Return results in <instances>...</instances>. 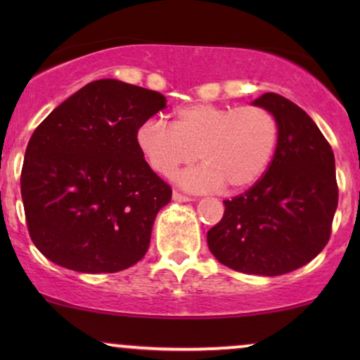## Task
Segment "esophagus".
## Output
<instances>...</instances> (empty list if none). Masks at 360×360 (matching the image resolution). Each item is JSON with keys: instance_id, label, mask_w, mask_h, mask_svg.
<instances>
[{"instance_id": "obj_1", "label": "esophagus", "mask_w": 360, "mask_h": 360, "mask_svg": "<svg viewBox=\"0 0 360 360\" xmlns=\"http://www.w3.org/2000/svg\"><path fill=\"white\" fill-rule=\"evenodd\" d=\"M172 198H174L175 201H179V203H186V201H191L190 196L180 193V191H174V193H172Z\"/></svg>"}]
</instances>
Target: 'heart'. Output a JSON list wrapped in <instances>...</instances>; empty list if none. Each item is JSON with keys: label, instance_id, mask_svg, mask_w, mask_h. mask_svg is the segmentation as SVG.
<instances>
[{"label": "heart", "instance_id": "b5f03b06", "mask_svg": "<svg viewBox=\"0 0 360 360\" xmlns=\"http://www.w3.org/2000/svg\"><path fill=\"white\" fill-rule=\"evenodd\" d=\"M136 141L152 169L165 176L200 157L203 165L179 176L185 188L208 191L224 185L240 191L267 172L278 144V121L257 105L195 103L175 110L174 124L159 117L144 121Z\"/></svg>", "mask_w": 360, "mask_h": 360}]
</instances>
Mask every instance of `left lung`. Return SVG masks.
I'll use <instances>...</instances> for the list:
<instances>
[{
	"instance_id": "obj_1",
	"label": "left lung",
	"mask_w": 360,
	"mask_h": 360,
	"mask_svg": "<svg viewBox=\"0 0 360 360\" xmlns=\"http://www.w3.org/2000/svg\"><path fill=\"white\" fill-rule=\"evenodd\" d=\"M252 105L278 121V144L262 179L224 200V214L208 231L211 254L243 274H288L313 260L328 244L338 208L331 146L298 105L265 93Z\"/></svg>"
}]
</instances>
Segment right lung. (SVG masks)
Here are the masks:
<instances>
[{"mask_svg":"<svg viewBox=\"0 0 360 360\" xmlns=\"http://www.w3.org/2000/svg\"><path fill=\"white\" fill-rule=\"evenodd\" d=\"M159 91L103 78L58 105L29 139L21 195L32 243L53 264L112 274L144 257L172 188L136 136L165 108Z\"/></svg>","mask_w":360,"mask_h":360,"instance_id":"add662e5","label":"right lung"}]
</instances>
